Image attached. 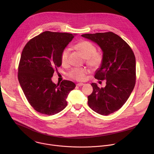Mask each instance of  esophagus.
Here are the masks:
<instances>
[{
  "instance_id": "34e87169",
  "label": "esophagus",
  "mask_w": 154,
  "mask_h": 154,
  "mask_svg": "<svg viewBox=\"0 0 154 154\" xmlns=\"http://www.w3.org/2000/svg\"><path fill=\"white\" fill-rule=\"evenodd\" d=\"M77 86H82L83 85H84V83H79L76 85Z\"/></svg>"
}]
</instances>
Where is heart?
Returning a JSON list of instances; mask_svg holds the SVG:
<instances>
[{
	"mask_svg": "<svg viewBox=\"0 0 154 154\" xmlns=\"http://www.w3.org/2000/svg\"><path fill=\"white\" fill-rule=\"evenodd\" d=\"M75 48L80 51L86 58V62L92 68H97L102 62L103 57L100 53L96 52V48L90 41H82L75 45ZM70 50L66 48L62 52L61 55V62L63 66L69 63V55ZM88 72L86 68H73L68 73V75L72 79L83 81L85 78V75Z\"/></svg>",
	"mask_w": 154,
	"mask_h": 154,
	"instance_id": "obj_1",
	"label": "heart"
}]
</instances>
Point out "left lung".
I'll list each match as a JSON object with an SVG mask.
<instances>
[{"mask_svg": "<svg viewBox=\"0 0 154 154\" xmlns=\"http://www.w3.org/2000/svg\"><path fill=\"white\" fill-rule=\"evenodd\" d=\"M82 37L96 43L102 51L103 60L94 77L106 80L99 88L92 83L93 91L88 96V103L101 115H110L120 109L132 92L136 80L135 55L120 36L113 32L83 34Z\"/></svg>", "mask_w": 154, "mask_h": 154, "instance_id": "obj_1", "label": "left lung"}]
</instances>
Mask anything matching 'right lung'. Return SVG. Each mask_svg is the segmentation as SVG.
Segmentation results:
<instances>
[{
    "label": "right lung",
    "instance_id": "obj_1",
    "mask_svg": "<svg viewBox=\"0 0 154 154\" xmlns=\"http://www.w3.org/2000/svg\"><path fill=\"white\" fill-rule=\"evenodd\" d=\"M76 35L44 32L30 39L22 52L19 82L29 103L40 113L54 115L67 106L66 99L75 84L63 80L56 85L52 77L61 65L62 52Z\"/></svg>",
    "mask_w": 154,
    "mask_h": 154
}]
</instances>
